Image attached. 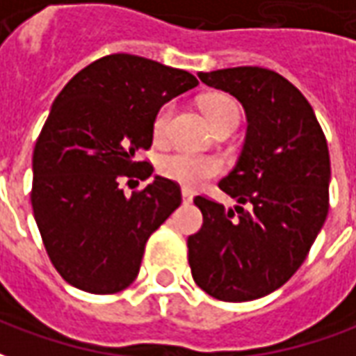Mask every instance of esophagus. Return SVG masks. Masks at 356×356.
<instances>
[{"mask_svg": "<svg viewBox=\"0 0 356 356\" xmlns=\"http://www.w3.org/2000/svg\"><path fill=\"white\" fill-rule=\"evenodd\" d=\"M181 196H183V204H191V202H193V193H191V191H186V188L181 191Z\"/></svg>", "mask_w": 356, "mask_h": 356, "instance_id": "34e87169", "label": "esophagus"}]
</instances>
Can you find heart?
Masks as SVG:
<instances>
[{"mask_svg": "<svg viewBox=\"0 0 356 356\" xmlns=\"http://www.w3.org/2000/svg\"><path fill=\"white\" fill-rule=\"evenodd\" d=\"M202 110L208 118L213 129L221 125H238L240 122V106L234 99L227 95H211L202 102ZM171 114L173 104H163L162 108L156 112L154 124H152V135L156 140H165L170 133ZM223 163L219 158L209 154H196L191 150H175L170 154L162 156L158 163V170L163 177L175 181L179 185L188 188H198L206 181L213 179L221 173Z\"/></svg>", "mask_w": 356, "mask_h": 356, "instance_id": "b5f03b06", "label": "heart"}]
</instances>
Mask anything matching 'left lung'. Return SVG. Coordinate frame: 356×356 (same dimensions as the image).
<instances>
[{
	"mask_svg": "<svg viewBox=\"0 0 356 356\" xmlns=\"http://www.w3.org/2000/svg\"><path fill=\"white\" fill-rule=\"evenodd\" d=\"M236 97L248 133L219 188L238 206L196 196L202 229L188 236L194 282L221 301H252L278 290L305 261L330 208V154L311 104L280 74L238 66L198 74Z\"/></svg>",
	"mask_w": 356,
	"mask_h": 356,
	"instance_id": "8db88e82",
	"label": "left lung"
}]
</instances>
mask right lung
Returning <instances> with one entry per match:
<instances>
[{
    "label": "right lung",
    "instance_id": "1",
    "mask_svg": "<svg viewBox=\"0 0 356 356\" xmlns=\"http://www.w3.org/2000/svg\"><path fill=\"white\" fill-rule=\"evenodd\" d=\"M198 86L193 74L116 53L68 81L51 106L32 158V209L53 267L89 293H116L137 278L150 234L181 206L175 181L158 177L125 196L154 168L137 160L152 145L162 104Z\"/></svg>",
    "mask_w": 356,
    "mask_h": 356
}]
</instances>
